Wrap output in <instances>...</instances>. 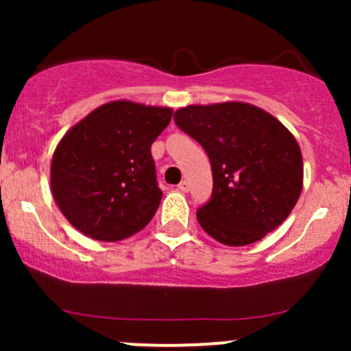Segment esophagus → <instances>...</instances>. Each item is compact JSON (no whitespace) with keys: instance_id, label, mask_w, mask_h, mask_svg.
I'll list each match as a JSON object with an SVG mask.
<instances>
[{"instance_id":"esophagus-1","label":"esophagus","mask_w":351,"mask_h":351,"mask_svg":"<svg viewBox=\"0 0 351 351\" xmlns=\"http://www.w3.org/2000/svg\"><path fill=\"white\" fill-rule=\"evenodd\" d=\"M178 190L182 191V193H186V191L190 190V182H188V181H181L178 184Z\"/></svg>"}]
</instances>
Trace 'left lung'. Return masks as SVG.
<instances>
[{
  "instance_id": "left-lung-1",
  "label": "left lung",
  "mask_w": 351,
  "mask_h": 351,
  "mask_svg": "<svg viewBox=\"0 0 351 351\" xmlns=\"http://www.w3.org/2000/svg\"><path fill=\"white\" fill-rule=\"evenodd\" d=\"M173 121L209 156L213 195L197 219L210 237L246 246L288 218L302 190V154L274 116L226 101L179 108Z\"/></svg>"
}]
</instances>
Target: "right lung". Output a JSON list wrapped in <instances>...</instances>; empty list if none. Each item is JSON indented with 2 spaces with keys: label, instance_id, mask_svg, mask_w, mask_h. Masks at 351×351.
<instances>
[{
  "label": "right lung",
  "instance_id": "add662e5",
  "mask_svg": "<svg viewBox=\"0 0 351 351\" xmlns=\"http://www.w3.org/2000/svg\"><path fill=\"white\" fill-rule=\"evenodd\" d=\"M172 108L110 101L61 138L52 156L51 188L64 218L105 243L141 232L161 200L151 145Z\"/></svg>",
  "mask_w": 351,
  "mask_h": 351
}]
</instances>
